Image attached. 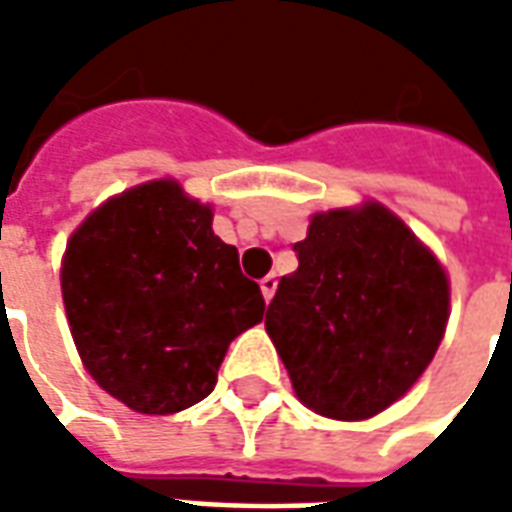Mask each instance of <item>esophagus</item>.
Here are the masks:
<instances>
[{
  "mask_svg": "<svg viewBox=\"0 0 512 512\" xmlns=\"http://www.w3.org/2000/svg\"><path fill=\"white\" fill-rule=\"evenodd\" d=\"M260 290H263V299L266 301L274 299V293H277V277H274V274H268V277L260 279Z\"/></svg>",
  "mask_w": 512,
  "mask_h": 512,
  "instance_id": "esophagus-1",
  "label": "esophagus"
}]
</instances>
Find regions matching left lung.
<instances>
[{"instance_id":"8db88e82","label":"left lung","mask_w":512,"mask_h":512,"mask_svg":"<svg viewBox=\"0 0 512 512\" xmlns=\"http://www.w3.org/2000/svg\"><path fill=\"white\" fill-rule=\"evenodd\" d=\"M293 252L299 268L279 279L266 312L293 389L323 417H373L436 354L450 310L447 274L376 202L312 216Z\"/></svg>"}]
</instances>
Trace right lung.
Masks as SVG:
<instances>
[{
    "label": "right lung",
    "instance_id": "1",
    "mask_svg": "<svg viewBox=\"0 0 512 512\" xmlns=\"http://www.w3.org/2000/svg\"><path fill=\"white\" fill-rule=\"evenodd\" d=\"M211 222L175 180H153L90 213L65 249L62 299L79 356L139 414L211 395L227 345L263 321L260 285Z\"/></svg>",
    "mask_w": 512,
    "mask_h": 512
}]
</instances>
